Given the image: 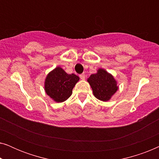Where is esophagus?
<instances>
[{"mask_svg": "<svg viewBox=\"0 0 159 159\" xmlns=\"http://www.w3.org/2000/svg\"><path fill=\"white\" fill-rule=\"evenodd\" d=\"M80 77L81 80H84L85 79V75L84 74H82V75H80Z\"/></svg>", "mask_w": 159, "mask_h": 159, "instance_id": "esophagus-1", "label": "esophagus"}]
</instances>
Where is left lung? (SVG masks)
<instances>
[{
    "label": "left lung",
    "mask_w": 159,
    "mask_h": 159,
    "mask_svg": "<svg viewBox=\"0 0 159 159\" xmlns=\"http://www.w3.org/2000/svg\"><path fill=\"white\" fill-rule=\"evenodd\" d=\"M94 96L100 101H108L118 90L117 82L112 75L103 69H98L88 79Z\"/></svg>",
    "instance_id": "1"
}]
</instances>
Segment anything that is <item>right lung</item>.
I'll return each mask as SVG.
<instances>
[{"instance_id": "add662e5", "label": "right lung", "mask_w": 159, "mask_h": 159, "mask_svg": "<svg viewBox=\"0 0 159 159\" xmlns=\"http://www.w3.org/2000/svg\"><path fill=\"white\" fill-rule=\"evenodd\" d=\"M80 77L75 74L69 75L60 66L48 74L45 80V91L57 103L66 101L72 94V90Z\"/></svg>"}]
</instances>
